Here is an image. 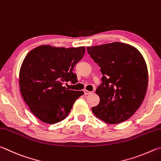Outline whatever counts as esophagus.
Instances as JSON below:
<instances>
[{
  "label": "esophagus",
  "instance_id": "1",
  "mask_svg": "<svg viewBox=\"0 0 161 161\" xmlns=\"http://www.w3.org/2000/svg\"><path fill=\"white\" fill-rule=\"evenodd\" d=\"M84 93H85V95H90V94L92 93V92L88 91H87V90H85V91H84Z\"/></svg>",
  "mask_w": 161,
  "mask_h": 161
}]
</instances>
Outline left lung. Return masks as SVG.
<instances>
[{"mask_svg":"<svg viewBox=\"0 0 161 161\" xmlns=\"http://www.w3.org/2000/svg\"><path fill=\"white\" fill-rule=\"evenodd\" d=\"M100 67V103L92 108L97 117L115 125L129 119L142 105L147 91L148 70L142 53L131 45L113 42L87 47Z\"/></svg>","mask_w":161,"mask_h":161,"instance_id":"obj_1","label":"left lung"}]
</instances>
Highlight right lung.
Listing matches in <instances>:
<instances>
[{"label": "right lung", "mask_w": 161, "mask_h": 161, "mask_svg": "<svg viewBox=\"0 0 161 161\" xmlns=\"http://www.w3.org/2000/svg\"><path fill=\"white\" fill-rule=\"evenodd\" d=\"M86 49L42 45L27 53L19 70L22 96L30 111L42 122L55 124L69 114L73 103L84 94L64 87V83L78 82L73 72Z\"/></svg>", "instance_id": "right-lung-1"}]
</instances>
